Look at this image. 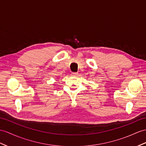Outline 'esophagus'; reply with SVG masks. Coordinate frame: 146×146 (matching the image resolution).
Instances as JSON below:
<instances>
[{"label": "esophagus", "instance_id": "obj_1", "mask_svg": "<svg viewBox=\"0 0 146 146\" xmlns=\"http://www.w3.org/2000/svg\"><path fill=\"white\" fill-rule=\"evenodd\" d=\"M71 74H72V76H77V75L79 74H78V72H72L71 73Z\"/></svg>", "mask_w": 146, "mask_h": 146}]
</instances>
